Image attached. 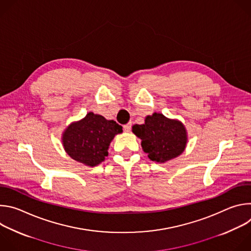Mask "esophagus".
Returning <instances> with one entry per match:
<instances>
[{
    "instance_id": "34e87169",
    "label": "esophagus",
    "mask_w": 251,
    "mask_h": 251,
    "mask_svg": "<svg viewBox=\"0 0 251 251\" xmlns=\"http://www.w3.org/2000/svg\"><path fill=\"white\" fill-rule=\"evenodd\" d=\"M131 125H132V124H131V122H130V123H128V124H126V125H124V126H123L124 131H125V132H129V131L131 130Z\"/></svg>"
}]
</instances>
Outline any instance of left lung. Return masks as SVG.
I'll return each mask as SVG.
<instances>
[{
    "label": "left lung",
    "instance_id": "8db88e82",
    "mask_svg": "<svg viewBox=\"0 0 251 251\" xmlns=\"http://www.w3.org/2000/svg\"><path fill=\"white\" fill-rule=\"evenodd\" d=\"M132 132L141 139V146L150 160L166 163L183 154L188 143L185 125L177 119H170L154 112L145 118L144 124H135Z\"/></svg>",
    "mask_w": 251,
    "mask_h": 251
}]
</instances>
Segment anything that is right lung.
<instances>
[{
	"instance_id": "right-lung-1",
	"label": "right lung",
	"mask_w": 251,
	"mask_h": 251,
	"mask_svg": "<svg viewBox=\"0 0 251 251\" xmlns=\"http://www.w3.org/2000/svg\"><path fill=\"white\" fill-rule=\"evenodd\" d=\"M122 126L114 120L88 112L78 121L70 123L61 136L67 155L88 167H95L108 156V149L115 135L122 133Z\"/></svg>"
}]
</instances>
